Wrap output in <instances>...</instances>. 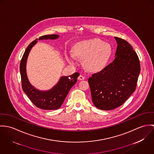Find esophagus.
Returning a JSON list of instances; mask_svg holds the SVG:
<instances>
[{
    "mask_svg": "<svg viewBox=\"0 0 154 154\" xmlns=\"http://www.w3.org/2000/svg\"><path fill=\"white\" fill-rule=\"evenodd\" d=\"M85 79V77L83 75H80L78 77V80H83Z\"/></svg>",
    "mask_w": 154,
    "mask_h": 154,
    "instance_id": "obj_1",
    "label": "esophagus"
}]
</instances>
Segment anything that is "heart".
<instances>
[{"label": "heart", "instance_id": "1", "mask_svg": "<svg viewBox=\"0 0 154 154\" xmlns=\"http://www.w3.org/2000/svg\"><path fill=\"white\" fill-rule=\"evenodd\" d=\"M72 52L75 57L83 60L86 69L97 72L106 66L111 56L112 48L109 44L99 39H93L77 43L73 47ZM73 56L67 57L71 64L75 63Z\"/></svg>", "mask_w": 154, "mask_h": 154}]
</instances>
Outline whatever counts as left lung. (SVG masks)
I'll use <instances>...</instances> for the list:
<instances>
[{"label":"left lung","mask_w":154,"mask_h":154,"mask_svg":"<svg viewBox=\"0 0 154 154\" xmlns=\"http://www.w3.org/2000/svg\"><path fill=\"white\" fill-rule=\"evenodd\" d=\"M115 38L118 44L115 60L88 80L93 103L103 110L116 109L126 102L136 89L140 71L132 47L125 39Z\"/></svg>","instance_id":"left-lung-1"}]
</instances>
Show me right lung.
<instances>
[{
    "instance_id": "1",
    "label": "right lung",
    "mask_w": 154,
    "mask_h": 154,
    "mask_svg": "<svg viewBox=\"0 0 154 154\" xmlns=\"http://www.w3.org/2000/svg\"><path fill=\"white\" fill-rule=\"evenodd\" d=\"M58 37V35H48L40 36L38 39H55ZM37 40L38 39H36L28 46L20 61V72L22 89L37 107L44 110H56L64 102L70 88L76 83L80 74L75 72L69 76L61 77L58 83L49 90L41 91L36 89L28 80L26 65L29 52L38 42Z\"/></svg>"
}]
</instances>
